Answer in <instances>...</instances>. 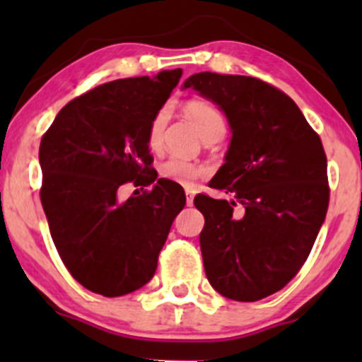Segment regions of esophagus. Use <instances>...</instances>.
I'll return each instance as SVG.
<instances>
[{"label": "esophagus", "mask_w": 362, "mask_h": 362, "mask_svg": "<svg viewBox=\"0 0 362 362\" xmlns=\"http://www.w3.org/2000/svg\"><path fill=\"white\" fill-rule=\"evenodd\" d=\"M185 203H187V206H192V204H194V192L187 191V194H185Z\"/></svg>", "instance_id": "34e87169"}]
</instances>
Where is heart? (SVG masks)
Here are the masks:
<instances>
[{
    "label": "heart",
    "mask_w": 362,
    "mask_h": 362,
    "mask_svg": "<svg viewBox=\"0 0 362 362\" xmlns=\"http://www.w3.org/2000/svg\"><path fill=\"white\" fill-rule=\"evenodd\" d=\"M185 113L189 119L194 122L196 129L199 131L203 138L210 136L214 133H224L226 131V119L224 113L218 110L211 101L206 100H191L185 103ZM166 124V112H159L158 115L152 119L151 127H148V147L152 151H158L160 147V138H163V129ZM159 173L163 175L166 180L175 182L184 187H191L198 178L204 177L208 173V168L202 166V164L191 163V160L184 158H173L166 159L159 168Z\"/></svg>",
    "instance_id": "obj_1"
}]
</instances>
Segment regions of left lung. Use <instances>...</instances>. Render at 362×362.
Listing matches in <instances>:
<instances>
[{
    "label": "left lung",
    "instance_id": "obj_1",
    "mask_svg": "<svg viewBox=\"0 0 362 362\" xmlns=\"http://www.w3.org/2000/svg\"><path fill=\"white\" fill-rule=\"evenodd\" d=\"M189 87L224 112L233 134L208 184L229 199L194 198L206 279L226 298L259 301L294 279L326 218L322 141L287 94L254 76L202 71Z\"/></svg>",
    "mask_w": 362,
    "mask_h": 362
}]
</instances>
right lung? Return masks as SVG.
<instances>
[{"instance_id": "obj_1", "label": "right lung", "mask_w": 362, "mask_h": 362, "mask_svg": "<svg viewBox=\"0 0 362 362\" xmlns=\"http://www.w3.org/2000/svg\"><path fill=\"white\" fill-rule=\"evenodd\" d=\"M182 69L98 86L69 101L40 144L43 211L73 279L107 298L129 294L154 276L178 211L182 185L158 178L148 127ZM154 183L119 199V187Z\"/></svg>"}]
</instances>
